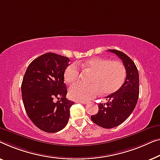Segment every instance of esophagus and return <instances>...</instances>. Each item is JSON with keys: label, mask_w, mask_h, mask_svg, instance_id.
<instances>
[{"label": "esophagus", "mask_w": 160, "mask_h": 160, "mask_svg": "<svg viewBox=\"0 0 160 160\" xmlns=\"http://www.w3.org/2000/svg\"><path fill=\"white\" fill-rule=\"evenodd\" d=\"M78 102L82 103V104H87V103H88V102H86V101H78Z\"/></svg>", "instance_id": "1"}]
</instances>
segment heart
<instances>
[{
    "label": "heart",
    "mask_w": 160,
    "mask_h": 160,
    "mask_svg": "<svg viewBox=\"0 0 160 160\" xmlns=\"http://www.w3.org/2000/svg\"><path fill=\"white\" fill-rule=\"evenodd\" d=\"M80 67L82 70L93 72L91 84H76L69 88V96L78 101H88L103 92L105 95L115 93L122 86L126 78V69L119 61L94 57L69 65L64 72V80L67 84L77 82L80 77Z\"/></svg>",
    "instance_id": "heart-1"
}]
</instances>
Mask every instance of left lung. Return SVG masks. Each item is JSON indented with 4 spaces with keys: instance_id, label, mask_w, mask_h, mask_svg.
I'll return each mask as SVG.
<instances>
[{
    "instance_id": "1",
    "label": "left lung",
    "mask_w": 160,
    "mask_h": 160,
    "mask_svg": "<svg viewBox=\"0 0 160 160\" xmlns=\"http://www.w3.org/2000/svg\"><path fill=\"white\" fill-rule=\"evenodd\" d=\"M122 60L126 69L123 85L115 93L107 96V103L98 104V112L91 117L94 123L103 128H112L122 124L136 107L139 94L138 69L131 58L118 50H108Z\"/></svg>"
}]
</instances>
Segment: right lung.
Instances as JSON below:
<instances>
[{
  "instance_id": "right-lung-1",
  "label": "right lung",
  "mask_w": 160,
  "mask_h": 160,
  "mask_svg": "<svg viewBox=\"0 0 160 160\" xmlns=\"http://www.w3.org/2000/svg\"><path fill=\"white\" fill-rule=\"evenodd\" d=\"M69 58L46 53L29 65L22 83L24 109L30 120L47 132H56L67 125L74 102L66 98L64 72ZM58 101L54 102L53 98Z\"/></svg>"
}]
</instances>
